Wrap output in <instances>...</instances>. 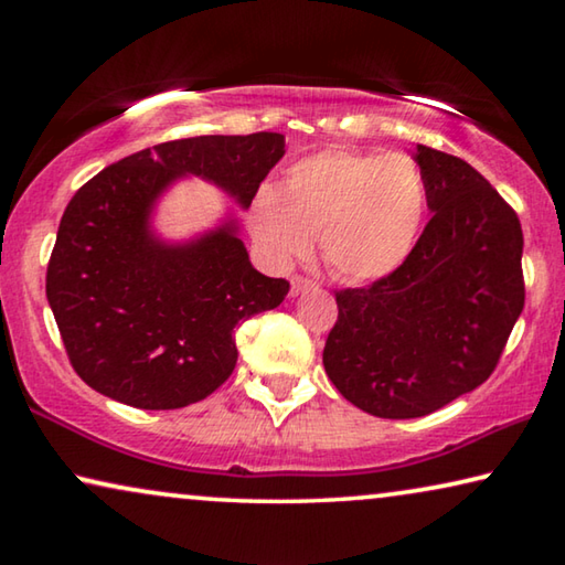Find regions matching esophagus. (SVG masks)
Returning <instances> with one entry per match:
<instances>
[{"mask_svg": "<svg viewBox=\"0 0 565 565\" xmlns=\"http://www.w3.org/2000/svg\"><path fill=\"white\" fill-rule=\"evenodd\" d=\"M309 289H317V281L303 279V276H294V279H291V296H299V294L309 291Z\"/></svg>", "mask_w": 565, "mask_h": 565, "instance_id": "obj_1", "label": "esophagus"}]
</instances>
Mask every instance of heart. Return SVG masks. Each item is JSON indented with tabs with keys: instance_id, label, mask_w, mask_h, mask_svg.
<instances>
[{
	"instance_id": "heart-1",
	"label": "heart",
	"mask_w": 565,
	"mask_h": 565,
	"mask_svg": "<svg viewBox=\"0 0 565 565\" xmlns=\"http://www.w3.org/2000/svg\"><path fill=\"white\" fill-rule=\"evenodd\" d=\"M428 212V189L406 154L333 149L284 171L248 204V228L264 254L291 264L313 236L329 269L347 281L386 279L414 254Z\"/></svg>"
}]
</instances>
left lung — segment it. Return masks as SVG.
I'll return each instance as SVG.
<instances>
[{"instance_id": "obj_1", "label": "left lung", "mask_w": 565, "mask_h": 565, "mask_svg": "<svg viewBox=\"0 0 565 565\" xmlns=\"http://www.w3.org/2000/svg\"><path fill=\"white\" fill-rule=\"evenodd\" d=\"M431 222L414 254L366 289L337 291L323 347L331 384L379 418H418L491 376L523 311V232L463 159L416 145Z\"/></svg>"}]
</instances>
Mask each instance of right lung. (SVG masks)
<instances>
[{
  "mask_svg": "<svg viewBox=\"0 0 565 565\" xmlns=\"http://www.w3.org/2000/svg\"><path fill=\"white\" fill-rule=\"evenodd\" d=\"M284 147L276 131L164 141L76 191L46 266V301L84 384L119 404L167 411L196 404L232 376L236 323L276 309L289 281L254 269L232 214L167 242L154 212L184 177L248 209Z\"/></svg>",
  "mask_w": 565,
  "mask_h": 565,
  "instance_id": "add662e5",
  "label": "right lung"
}]
</instances>
